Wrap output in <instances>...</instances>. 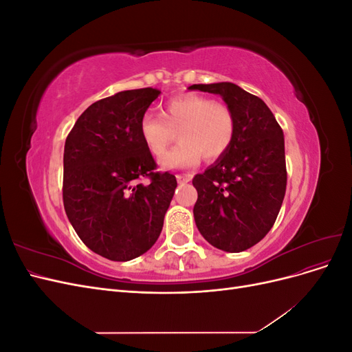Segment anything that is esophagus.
I'll return each mask as SVG.
<instances>
[{
	"instance_id": "1",
	"label": "esophagus",
	"mask_w": 352,
	"mask_h": 352,
	"mask_svg": "<svg viewBox=\"0 0 352 352\" xmlns=\"http://www.w3.org/2000/svg\"><path fill=\"white\" fill-rule=\"evenodd\" d=\"M176 179L179 184H185V182H189L190 179H192V175H176Z\"/></svg>"
}]
</instances>
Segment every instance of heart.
Masks as SVG:
<instances>
[{"instance_id":"1","label":"heart","mask_w":352,"mask_h":352,"mask_svg":"<svg viewBox=\"0 0 352 352\" xmlns=\"http://www.w3.org/2000/svg\"><path fill=\"white\" fill-rule=\"evenodd\" d=\"M176 131L181 144L162 158L163 168L195 167L201 157L214 162L229 151L235 140V114L225 102L184 94L168 100L162 116L146 113L140 122L141 140L154 157L164 155Z\"/></svg>"}]
</instances>
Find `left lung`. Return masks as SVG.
I'll list each match as a JSON object with an SVG mask.
<instances>
[{
  "label": "left lung",
  "instance_id": "obj_1",
  "mask_svg": "<svg viewBox=\"0 0 352 352\" xmlns=\"http://www.w3.org/2000/svg\"><path fill=\"white\" fill-rule=\"evenodd\" d=\"M189 89L221 95L235 114L229 151L192 184L201 235L219 250L241 252L267 235L280 211L287 179L283 131L261 98L235 83L192 85Z\"/></svg>",
  "mask_w": 352,
  "mask_h": 352
}]
</instances>
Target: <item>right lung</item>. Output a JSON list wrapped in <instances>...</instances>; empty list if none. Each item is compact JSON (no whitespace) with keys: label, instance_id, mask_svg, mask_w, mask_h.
Instances as JSON below:
<instances>
[{"label":"right lung","instance_id":"1","mask_svg":"<svg viewBox=\"0 0 352 352\" xmlns=\"http://www.w3.org/2000/svg\"><path fill=\"white\" fill-rule=\"evenodd\" d=\"M158 95L131 89L94 102L66 140V214L82 242L111 261H129L153 247L177 186L173 175L155 172L140 136L142 116Z\"/></svg>","mask_w":352,"mask_h":352}]
</instances>
